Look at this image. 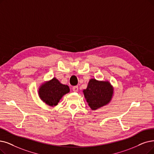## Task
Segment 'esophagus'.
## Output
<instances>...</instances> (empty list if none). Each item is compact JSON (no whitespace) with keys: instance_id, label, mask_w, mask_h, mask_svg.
I'll use <instances>...</instances> for the list:
<instances>
[{"instance_id":"esophagus-1","label":"esophagus","mask_w":154,"mask_h":154,"mask_svg":"<svg viewBox=\"0 0 154 154\" xmlns=\"http://www.w3.org/2000/svg\"><path fill=\"white\" fill-rule=\"evenodd\" d=\"M72 90L75 92H78V86H75V87H72Z\"/></svg>"}]
</instances>
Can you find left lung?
Instances as JSON below:
<instances>
[{
    "instance_id": "left-lung-1",
    "label": "left lung",
    "mask_w": 154,
    "mask_h": 154,
    "mask_svg": "<svg viewBox=\"0 0 154 154\" xmlns=\"http://www.w3.org/2000/svg\"><path fill=\"white\" fill-rule=\"evenodd\" d=\"M83 93L89 107L92 110H95L107 105L112 100L114 87L109 81L91 78Z\"/></svg>"
}]
</instances>
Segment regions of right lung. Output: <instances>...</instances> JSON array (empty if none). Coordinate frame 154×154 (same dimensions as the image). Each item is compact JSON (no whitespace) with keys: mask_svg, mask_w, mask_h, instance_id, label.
Segmentation results:
<instances>
[{"mask_svg":"<svg viewBox=\"0 0 154 154\" xmlns=\"http://www.w3.org/2000/svg\"><path fill=\"white\" fill-rule=\"evenodd\" d=\"M69 91L68 86L60 83L55 77L42 83L38 88L41 100L51 107L56 106L63 97Z\"/></svg>","mask_w":154,"mask_h":154,"instance_id":"right-lung-1","label":"right lung"}]
</instances>
